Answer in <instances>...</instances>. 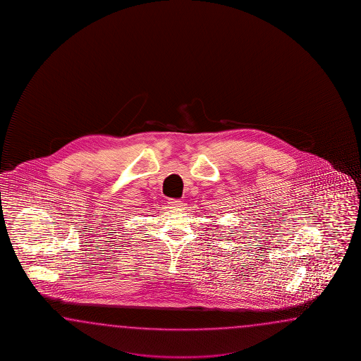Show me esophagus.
<instances>
[{"label": "esophagus", "mask_w": 361, "mask_h": 361, "mask_svg": "<svg viewBox=\"0 0 361 361\" xmlns=\"http://www.w3.org/2000/svg\"><path fill=\"white\" fill-rule=\"evenodd\" d=\"M168 204H169V207H171V209H180V207H183V202L180 200L170 199L168 201Z\"/></svg>", "instance_id": "obj_1"}]
</instances>
